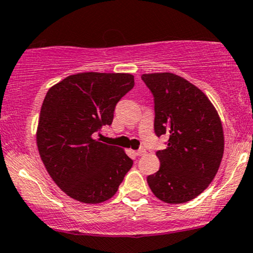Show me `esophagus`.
I'll use <instances>...</instances> for the list:
<instances>
[{
  "label": "esophagus",
  "instance_id": "esophagus-1",
  "mask_svg": "<svg viewBox=\"0 0 253 253\" xmlns=\"http://www.w3.org/2000/svg\"><path fill=\"white\" fill-rule=\"evenodd\" d=\"M145 154H147V150H145L144 148H141V149L136 151V155L137 156H143V155H145Z\"/></svg>",
  "mask_w": 253,
  "mask_h": 253
}]
</instances>
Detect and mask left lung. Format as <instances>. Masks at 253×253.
Here are the masks:
<instances>
[{
    "label": "left lung",
    "instance_id": "left-lung-1",
    "mask_svg": "<svg viewBox=\"0 0 253 253\" xmlns=\"http://www.w3.org/2000/svg\"><path fill=\"white\" fill-rule=\"evenodd\" d=\"M142 80L155 100L157 136L169 135L159 150L160 169L147 177L156 198L183 204L201 194L218 173L224 155V130L209 97L188 80L170 72L144 73Z\"/></svg>",
    "mask_w": 253,
    "mask_h": 253
}]
</instances>
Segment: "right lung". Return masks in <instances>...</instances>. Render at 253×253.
Instances as JSON below:
<instances>
[{
    "label": "right lung",
    "mask_w": 253,
    "mask_h": 253,
    "mask_svg": "<svg viewBox=\"0 0 253 253\" xmlns=\"http://www.w3.org/2000/svg\"><path fill=\"white\" fill-rule=\"evenodd\" d=\"M135 85L130 73L71 74L49 88L41 106L37 145L44 168L65 194L100 204L118 191L132 160L93 133L114 120L116 104Z\"/></svg>",
    "instance_id": "right-lung-1"
}]
</instances>
